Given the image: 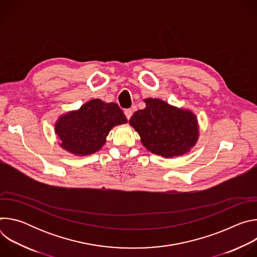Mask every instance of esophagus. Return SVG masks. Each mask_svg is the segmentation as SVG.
Segmentation results:
<instances>
[{
    "label": "esophagus",
    "mask_w": 257,
    "mask_h": 257,
    "mask_svg": "<svg viewBox=\"0 0 257 257\" xmlns=\"http://www.w3.org/2000/svg\"><path fill=\"white\" fill-rule=\"evenodd\" d=\"M124 114H125L126 118L129 120V119L131 118V116H132L133 112H132V109H131V108H127V109H125V111H124Z\"/></svg>",
    "instance_id": "esophagus-1"
}]
</instances>
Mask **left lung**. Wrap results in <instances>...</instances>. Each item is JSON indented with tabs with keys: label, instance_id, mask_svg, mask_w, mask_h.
Segmentation results:
<instances>
[{
	"label": "left lung",
	"instance_id": "8db88e82",
	"mask_svg": "<svg viewBox=\"0 0 257 257\" xmlns=\"http://www.w3.org/2000/svg\"><path fill=\"white\" fill-rule=\"evenodd\" d=\"M143 101L145 107L133 114L129 124L139 134L144 148L165 159L188 154L199 138L195 114L160 98L149 97Z\"/></svg>",
	"mask_w": 257,
	"mask_h": 257
}]
</instances>
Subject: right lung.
<instances>
[{"label":"right lung","mask_w":257,"mask_h":257,"mask_svg":"<svg viewBox=\"0 0 257 257\" xmlns=\"http://www.w3.org/2000/svg\"><path fill=\"white\" fill-rule=\"evenodd\" d=\"M126 123L127 119L117 103L95 98L78 109L62 114L55 123V134L63 150L85 157L100 151L109 131Z\"/></svg>","instance_id":"add662e5"}]
</instances>
